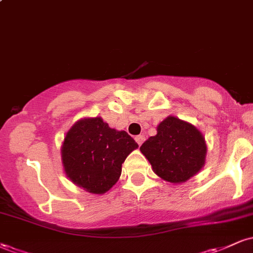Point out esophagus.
<instances>
[{"instance_id": "obj_1", "label": "esophagus", "mask_w": 253, "mask_h": 253, "mask_svg": "<svg viewBox=\"0 0 253 253\" xmlns=\"http://www.w3.org/2000/svg\"><path fill=\"white\" fill-rule=\"evenodd\" d=\"M135 141L138 143V145H141L145 141V135L140 134V135H136L135 136Z\"/></svg>"}]
</instances>
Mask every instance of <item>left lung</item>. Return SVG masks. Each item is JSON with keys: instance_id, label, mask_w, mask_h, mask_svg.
Listing matches in <instances>:
<instances>
[{"instance_id": "left-lung-1", "label": "left lung", "mask_w": 253, "mask_h": 253, "mask_svg": "<svg viewBox=\"0 0 253 253\" xmlns=\"http://www.w3.org/2000/svg\"><path fill=\"white\" fill-rule=\"evenodd\" d=\"M140 151L156 175L170 183H183L203 168L207 145L194 125L168 117L157 126V134L141 145Z\"/></svg>"}]
</instances>
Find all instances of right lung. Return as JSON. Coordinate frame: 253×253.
Listing matches in <instances>:
<instances>
[{
	"label": "right lung",
	"instance_id": "add662e5",
	"mask_svg": "<svg viewBox=\"0 0 253 253\" xmlns=\"http://www.w3.org/2000/svg\"><path fill=\"white\" fill-rule=\"evenodd\" d=\"M135 149L138 144L132 136L110 128L102 118L81 119L64 138V171L88 193L104 194L120 178L125 159Z\"/></svg>",
	"mask_w": 253,
	"mask_h": 253
}]
</instances>
